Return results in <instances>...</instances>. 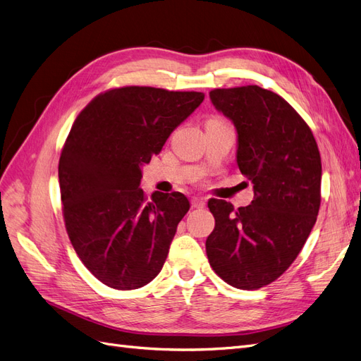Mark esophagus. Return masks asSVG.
I'll return each mask as SVG.
<instances>
[{
  "label": "esophagus",
  "instance_id": "esophagus-1",
  "mask_svg": "<svg viewBox=\"0 0 361 361\" xmlns=\"http://www.w3.org/2000/svg\"><path fill=\"white\" fill-rule=\"evenodd\" d=\"M191 206L192 207H203L204 206V200L202 197H192L191 199Z\"/></svg>",
  "mask_w": 361,
  "mask_h": 361
}]
</instances>
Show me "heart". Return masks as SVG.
<instances>
[{"label": "heart", "instance_id": "obj_1", "mask_svg": "<svg viewBox=\"0 0 361 361\" xmlns=\"http://www.w3.org/2000/svg\"><path fill=\"white\" fill-rule=\"evenodd\" d=\"M209 120H220V118H209Z\"/></svg>", "mask_w": 361, "mask_h": 361}]
</instances>
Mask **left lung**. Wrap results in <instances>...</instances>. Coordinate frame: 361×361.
<instances>
[{"label":"left lung","mask_w":361,"mask_h":361,"mask_svg":"<svg viewBox=\"0 0 361 361\" xmlns=\"http://www.w3.org/2000/svg\"><path fill=\"white\" fill-rule=\"evenodd\" d=\"M209 96L236 126V162L255 199L238 209L207 202L215 227L206 255L227 285L255 290L277 280L307 241L321 206V154L309 125L277 93L243 85Z\"/></svg>","instance_id":"left-lung-1"}]
</instances>
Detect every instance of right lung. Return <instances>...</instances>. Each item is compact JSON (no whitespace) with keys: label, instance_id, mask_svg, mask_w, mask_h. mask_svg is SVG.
I'll list each match as a JSON object with an SVG mask.
<instances>
[{"label":"right lung","instance_id":"add662e5","mask_svg":"<svg viewBox=\"0 0 361 361\" xmlns=\"http://www.w3.org/2000/svg\"><path fill=\"white\" fill-rule=\"evenodd\" d=\"M203 99L125 85L99 93L75 118L59 162L63 218L76 255L104 285L138 289L162 269L190 202L178 191L149 199L138 188L141 167Z\"/></svg>","mask_w":361,"mask_h":361}]
</instances>
